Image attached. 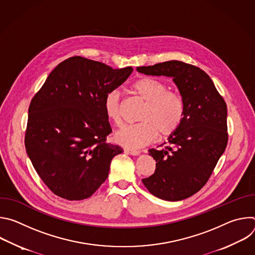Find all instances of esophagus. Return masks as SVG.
I'll list each match as a JSON object with an SVG mask.
<instances>
[{"mask_svg":"<svg viewBox=\"0 0 255 255\" xmlns=\"http://www.w3.org/2000/svg\"><path fill=\"white\" fill-rule=\"evenodd\" d=\"M125 151L131 155H138L140 154V150H137V149H133V148H126Z\"/></svg>","mask_w":255,"mask_h":255,"instance_id":"1","label":"esophagus"}]
</instances>
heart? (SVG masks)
<instances>
[{
  "label": "heart",
  "instance_id": "heart-1",
  "mask_svg": "<svg viewBox=\"0 0 255 255\" xmlns=\"http://www.w3.org/2000/svg\"><path fill=\"white\" fill-rule=\"evenodd\" d=\"M133 94L145 101L138 123L125 125L115 133V139L123 146L138 148L152 142L158 135L173 134L183 123L186 114L185 101L178 93L167 90V85L154 77L144 76L130 86ZM121 93L108 92L103 101L106 116L115 124L121 123Z\"/></svg>",
  "mask_w": 255,
  "mask_h": 255
}]
</instances>
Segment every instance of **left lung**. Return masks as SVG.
<instances>
[{"label":"left lung","instance_id":"obj_1","mask_svg":"<svg viewBox=\"0 0 255 255\" xmlns=\"http://www.w3.org/2000/svg\"><path fill=\"white\" fill-rule=\"evenodd\" d=\"M148 76L173 78L186 105L179 128L161 149H149L155 171L142 183L152 195L180 201L198 193L210 178L228 142L227 105L206 72L178 60L139 66Z\"/></svg>","mask_w":255,"mask_h":255}]
</instances>
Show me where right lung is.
<instances>
[{
	"mask_svg": "<svg viewBox=\"0 0 255 255\" xmlns=\"http://www.w3.org/2000/svg\"><path fill=\"white\" fill-rule=\"evenodd\" d=\"M131 66L112 68L72 56L60 62L32 98L25 132L27 154L46 187L56 196L80 201L107 179L119 145L103 108L108 92L131 75Z\"/></svg>",
	"mask_w": 255,
	"mask_h": 255,
	"instance_id": "1",
	"label": "right lung"
}]
</instances>
